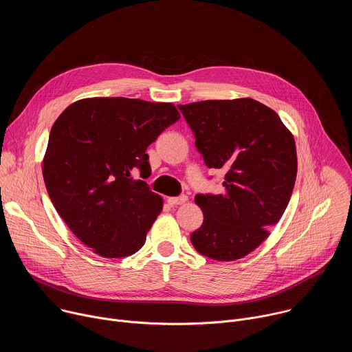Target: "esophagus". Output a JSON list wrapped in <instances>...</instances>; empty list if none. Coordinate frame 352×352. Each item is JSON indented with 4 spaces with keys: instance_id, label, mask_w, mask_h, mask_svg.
Returning a JSON list of instances; mask_svg holds the SVG:
<instances>
[{
    "instance_id": "obj_1",
    "label": "esophagus",
    "mask_w": 352,
    "mask_h": 352,
    "mask_svg": "<svg viewBox=\"0 0 352 352\" xmlns=\"http://www.w3.org/2000/svg\"><path fill=\"white\" fill-rule=\"evenodd\" d=\"M188 200V196L182 195V196H178V197H168V204L171 206H177V205H184Z\"/></svg>"
}]
</instances>
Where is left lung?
<instances>
[{"label": "left lung", "instance_id": "obj_1", "mask_svg": "<svg viewBox=\"0 0 352 352\" xmlns=\"http://www.w3.org/2000/svg\"><path fill=\"white\" fill-rule=\"evenodd\" d=\"M209 168H223L224 192L196 195L204 224L190 241L220 262L255 250L281 219L296 178V147L277 113L254 98L178 106Z\"/></svg>", "mask_w": 352, "mask_h": 352}]
</instances>
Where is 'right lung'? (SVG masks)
<instances>
[{
  "instance_id": "obj_1",
  "label": "right lung",
  "mask_w": 352,
  "mask_h": 352,
  "mask_svg": "<svg viewBox=\"0 0 352 352\" xmlns=\"http://www.w3.org/2000/svg\"><path fill=\"white\" fill-rule=\"evenodd\" d=\"M179 118L173 103L89 97L56 120L44 184L65 224L96 255L124 258L143 246L163 197L132 174H148L147 146Z\"/></svg>"
}]
</instances>
